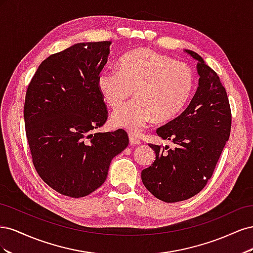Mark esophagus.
<instances>
[{
    "instance_id": "obj_1",
    "label": "esophagus",
    "mask_w": 253,
    "mask_h": 253,
    "mask_svg": "<svg viewBox=\"0 0 253 253\" xmlns=\"http://www.w3.org/2000/svg\"><path fill=\"white\" fill-rule=\"evenodd\" d=\"M128 138H129V143L133 144V145H138V144L141 143V141L138 138H136V137L133 134H129Z\"/></svg>"
}]
</instances>
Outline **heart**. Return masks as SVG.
Wrapping results in <instances>:
<instances>
[{"instance_id": "heart-1", "label": "heart", "mask_w": 253, "mask_h": 253, "mask_svg": "<svg viewBox=\"0 0 253 253\" xmlns=\"http://www.w3.org/2000/svg\"><path fill=\"white\" fill-rule=\"evenodd\" d=\"M97 86L111 108L131 97L135 89L137 98L115 110L112 122L138 134L154 117L169 120L183 110L194 88V73L185 62L138 48L120 58L118 70L99 73Z\"/></svg>"}]
</instances>
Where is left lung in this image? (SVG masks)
Here are the masks:
<instances>
[{
  "mask_svg": "<svg viewBox=\"0 0 253 253\" xmlns=\"http://www.w3.org/2000/svg\"><path fill=\"white\" fill-rule=\"evenodd\" d=\"M197 60L198 87L178 117L157 128L175 148L149 143L155 151L153 165L142 170L144 187L166 203L186 201L200 193L211 178L231 131V109L217 74L192 50Z\"/></svg>",
  "mask_w": 253,
  "mask_h": 253,
  "instance_id": "left-lung-1",
  "label": "left lung"
}]
</instances>
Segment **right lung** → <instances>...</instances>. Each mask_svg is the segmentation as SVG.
<instances>
[{
	"label": "right lung",
	"instance_id": "add662e5",
	"mask_svg": "<svg viewBox=\"0 0 253 253\" xmlns=\"http://www.w3.org/2000/svg\"><path fill=\"white\" fill-rule=\"evenodd\" d=\"M111 41L78 43L50 55L26 90L24 121L35 169L58 193L79 198L106 179L112 159L128 144L125 129L91 133L108 119L97 77Z\"/></svg>",
	"mask_w": 253,
	"mask_h": 253
}]
</instances>
